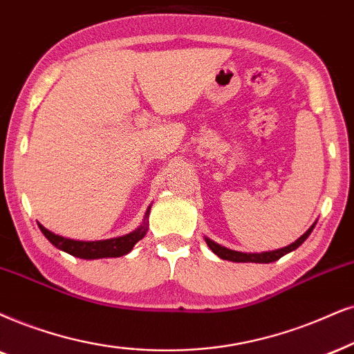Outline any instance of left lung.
I'll list each match as a JSON object with an SVG mask.
<instances>
[{
  "label": "left lung",
  "instance_id": "obj_1",
  "mask_svg": "<svg viewBox=\"0 0 354 354\" xmlns=\"http://www.w3.org/2000/svg\"><path fill=\"white\" fill-rule=\"evenodd\" d=\"M315 225H312L306 234H304L301 239H297L294 243H290L289 247H284L281 250H274V252H265V253H241V252H235V250H229L222 245L216 243V241L205 239V243L209 245V248L212 250L217 257H221L222 259H227V261H235V263H272L276 259H279L281 257H284L286 253L292 252L297 247H301L304 241L307 240V236L310 235V232L314 230Z\"/></svg>",
  "mask_w": 354,
  "mask_h": 354
}]
</instances>
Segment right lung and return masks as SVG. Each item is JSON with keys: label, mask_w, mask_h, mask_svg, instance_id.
<instances>
[{"label": "right lung", "mask_w": 354, "mask_h": 354, "mask_svg": "<svg viewBox=\"0 0 354 354\" xmlns=\"http://www.w3.org/2000/svg\"><path fill=\"white\" fill-rule=\"evenodd\" d=\"M150 209L145 214V222L144 225L138 227L137 230H133L132 234H127L124 236H118V239L111 240H101V241H78V240H70L64 239V236L52 234L50 230H47L46 227H42L39 223V229L46 235V239L50 241L53 247H57L62 252H66L77 258L83 259H97V258H115L122 257V254L129 253L133 248V245L138 240L144 239L147 234V216H149Z\"/></svg>", "instance_id": "right-lung-1"}]
</instances>
